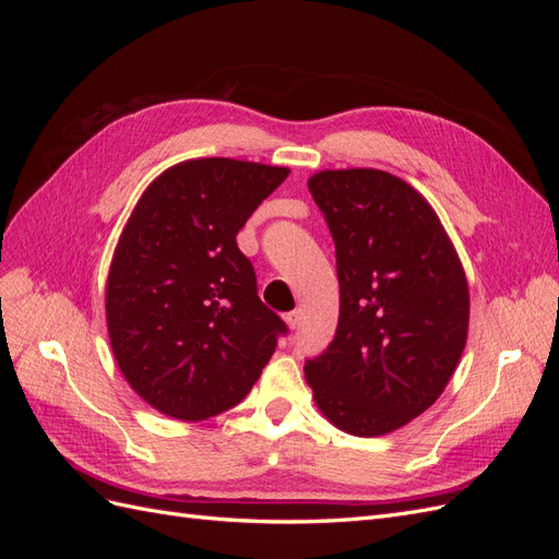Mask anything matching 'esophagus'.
<instances>
[{
	"mask_svg": "<svg viewBox=\"0 0 559 559\" xmlns=\"http://www.w3.org/2000/svg\"><path fill=\"white\" fill-rule=\"evenodd\" d=\"M284 321H286V324H289L292 329H298V324H300V310L286 312V314H284Z\"/></svg>",
	"mask_w": 559,
	"mask_h": 559,
	"instance_id": "1",
	"label": "esophagus"
}]
</instances>
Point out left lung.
Wrapping results in <instances>:
<instances>
[{
  "label": "left lung",
  "instance_id": "left-lung-1",
  "mask_svg": "<svg viewBox=\"0 0 559 559\" xmlns=\"http://www.w3.org/2000/svg\"><path fill=\"white\" fill-rule=\"evenodd\" d=\"M308 189L335 245L341 314L306 378L335 427L382 436L425 413L460 364L464 270L429 202L403 179L357 167L317 173Z\"/></svg>",
  "mask_w": 559,
  "mask_h": 559
}]
</instances>
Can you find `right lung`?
I'll use <instances>...</instances> for the list:
<instances>
[{
    "label": "right lung",
    "instance_id": "right-lung-1",
    "mask_svg": "<svg viewBox=\"0 0 559 559\" xmlns=\"http://www.w3.org/2000/svg\"><path fill=\"white\" fill-rule=\"evenodd\" d=\"M286 167L200 158L140 198L107 282L118 368L146 403L183 421L238 405L289 333L259 298L238 233Z\"/></svg>",
    "mask_w": 559,
    "mask_h": 559
}]
</instances>
